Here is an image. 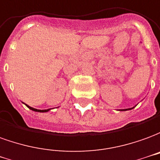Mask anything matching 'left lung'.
Listing matches in <instances>:
<instances>
[{"instance_id":"obj_1","label":"left lung","mask_w":160,"mask_h":160,"mask_svg":"<svg viewBox=\"0 0 160 160\" xmlns=\"http://www.w3.org/2000/svg\"><path fill=\"white\" fill-rule=\"evenodd\" d=\"M129 109H131V108H129ZM125 110H128V109H125Z\"/></svg>"}]
</instances>
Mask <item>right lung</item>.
<instances>
[{
	"label": "right lung",
	"mask_w": 160,
	"mask_h": 160,
	"mask_svg": "<svg viewBox=\"0 0 160 160\" xmlns=\"http://www.w3.org/2000/svg\"><path fill=\"white\" fill-rule=\"evenodd\" d=\"M28 106V105H27ZM30 109H32V110H33V111H36V112H47V111H49L50 110V108L49 109H43V110H41V109H36V108H32L30 107V106H28Z\"/></svg>",
	"instance_id": "add662e5"
}]
</instances>
